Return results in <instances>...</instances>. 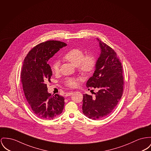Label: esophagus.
<instances>
[{
  "instance_id": "1",
  "label": "esophagus",
  "mask_w": 151,
  "mask_h": 151,
  "mask_svg": "<svg viewBox=\"0 0 151 151\" xmlns=\"http://www.w3.org/2000/svg\"><path fill=\"white\" fill-rule=\"evenodd\" d=\"M72 94H73V92H69V93H68L66 94V97L70 96Z\"/></svg>"
}]
</instances>
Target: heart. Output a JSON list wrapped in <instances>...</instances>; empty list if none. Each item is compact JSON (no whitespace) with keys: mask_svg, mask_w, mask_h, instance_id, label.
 Returning <instances> with one entry per match:
<instances>
[{"mask_svg":"<svg viewBox=\"0 0 151 151\" xmlns=\"http://www.w3.org/2000/svg\"><path fill=\"white\" fill-rule=\"evenodd\" d=\"M63 58L70 62L73 65L77 66L78 69L83 75H88L94 70L96 60L95 57L89 54L84 57L83 51L78 49H73L67 52L63 56ZM60 62L55 61L52 66L51 70L54 73H57L59 71ZM79 79L76 78H67L65 83L66 86L70 88H75L78 84Z\"/></svg>","mask_w":151,"mask_h":151,"instance_id":"obj_1","label":"heart"}]
</instances>
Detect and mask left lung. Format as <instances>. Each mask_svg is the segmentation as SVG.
Here are the masks:
<instances>
[{"label":"left lung","mask_w":151,"mask_h":151,"mask_svg":"<svg viewBox=\"0 0 151 151\" xmlns=\"http://www.w3.org/2000/svg\"><path fill=\"white\" fill-rule=\"evenodd\" d=\"M100 54L96 62L93 76L86 86L98 91L95 96H83L82 112L88 118L99 120L108 116L120 100L124 86L122 67L116 52L106 44L97 38Z\"/></svg>","instance_id":"obj_1"}]
</instances>
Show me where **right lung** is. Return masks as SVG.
Here are the masks:
<instances>
[{
	"instance_id": "right-lung-1",
	"label": "right lung",
	"mask_w": 151,
	"mask_h": 151,
	"mask_svg": "<svg viewBox=\"0 0 151 151\" xmlns=\"http://www.w3.org/2000/svg\"><path fill=\"white\" fill-rule=\"evenodd\" d=\"M66 43L57 40L41 43L31 50L23 62L21 81L27 101L32 112L43 120H52L63 111L65 98L47 91L46 82L52 74L47 61Z\"/></svg>"
}]
</instances>
